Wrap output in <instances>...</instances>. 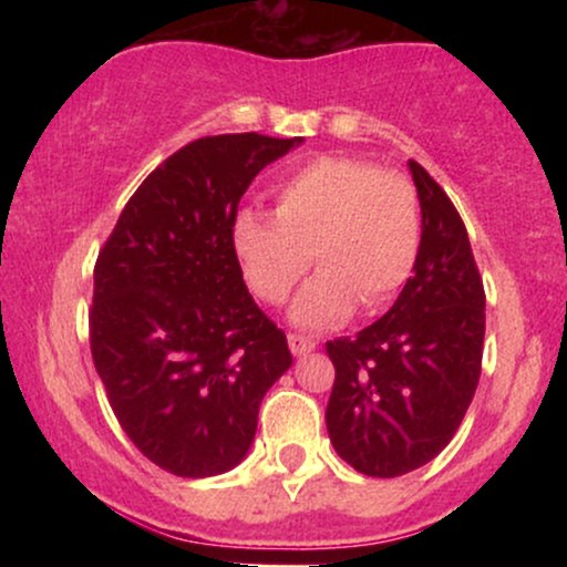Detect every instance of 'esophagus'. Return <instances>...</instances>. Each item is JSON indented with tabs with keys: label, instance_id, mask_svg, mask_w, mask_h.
<instances>
[{
	"label": "esophagus",
	"instance_id": "obj_1",
	"mask_svg": "<svg viewBox=\"0 0 567 567\" xmlns=\"http://www.w3.org/2000/svg\"><path fill=\"white\" fill-rule=\"evenodd\" d=\"M288 343H290V351L296 357H303V354H309V351L317 349L315 338L301 336V333H288Z\"/></svg>",
	"mask_w": 567,
	"mask_h": 567
}]
</instances>
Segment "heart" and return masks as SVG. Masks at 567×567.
<instances>
[{"mask_svg": "<svg viewBox=\"0 0 567 567\" xmlns=\"http://www.w3.org/2000/svg\"><path fill=\"white\" fill-rule=\"evenodd\" d=\"M275 213L239 210L231 245L247 285L282 303L311 266L292 320L330 328L354 311H381L400 296L421 247V207L408 175L365 159L322 154L275 184Z\"/></svg>", "mask_w": 567, "mask_h": 567, "instance_id": "b5f03b06", "label": "heart"}]
</instances>
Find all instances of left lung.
I'll return each mask as SVG.
<instances>
[{
    "mask_svg": "<svg viewBox=\"0 0 567 567\" xmlns=\"http://www.w3.org/2000/svg\"><path fill=\"white\" fill-rule=\"evenodd\" d=\"M410 173L421 199L413 277L381 320L324 343L330 442L368 477L429 464L458 432L483 370L485 288L470 234L437 181L413 159Z\"/></svg>",
    "mask_w": 567,
    "mask_h": 567,
    "instance_id": "8db88e82",
    "label": "left lung"
}]
</instances>
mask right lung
<instances>
[{
    "label": "right lung",
    "mask_w": 567,
    "mask_h": 567,
    "mask_svg": "<svg viewBox=\"0 0 567 567\" xmlns=\"http://www.w3.org/2000/svg\"><path fill=\"white\" fill-rule=\"evenodd\" d=\"M301 138L207 135L171 154L122 210L95 261L90 351L133 445L178 477L229 472L288 338L245 288L231 226L247 186Z\"/></svg>",
    "instance_id": "1"
}]
</instances>
